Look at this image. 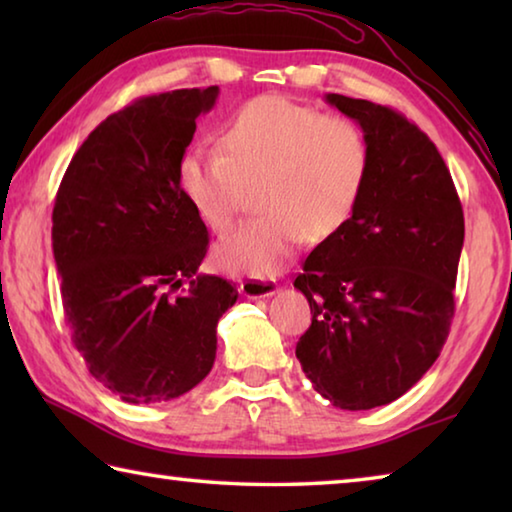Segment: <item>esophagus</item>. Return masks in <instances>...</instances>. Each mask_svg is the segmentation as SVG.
Here are the masks:
<instances>
[{"instance_id":"1","label":"esophagus","mask_w":512,"mask_h":512,"mask_svg":"<svg viewBox=\"0 0 512 512\" xmlns=\"http://www.w3.org/2000/svg\"><path fill=\"white\" fill-rule=\"evenodd\" d=\"M241 293L246 298H268L277 293V282L271 280V277H262V275H248L244 282H241Z\"/></svg>"}]
</instances>
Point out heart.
Wrapping results in <instances>:
<instances>
[{
  "instance_id": "obj_1",
  "label": "heart",
  "mask_w": 512,
  "mask_h": 512,
  "mask_svg": "<svg viewBox=\"0 0 512 512\" xmlns=\"http://www.w3.org/2000/svg\"><path fill=\"white\" fill-rule=\"evenodd\" d=\"M370 173L361 128L291 99L259 97L221 131V151L192 149L178 164L189 205L212 230H228L259 185L264 214L239 223L216 246L225 268L273 275L311 237H334L357 210Z\"/></svg>"
}]
</instances>
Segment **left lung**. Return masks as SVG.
<instances>
[{
	"instance_id": "obj_1",
	"label": "left lung",
	"mask_w": 512,
	"mask_h": 512,
	"mask_svg": "<svg viewBox=\"0 0 512 512\" xmlns=\"http://www.w3.org/2000/svg\"><path fill=\"white\" fill-rule=\"evenodd\" d=\"M327 103L361 126L370 173L350 221L293 282L314 314L296 357L325 400L366 411L402 397L443 350L465 221L443 155L413 121L343 94Z\"/></svg>"
}]
</instances>
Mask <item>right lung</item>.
I'll list each match as a JSON object with an SVG mask.
<instances>
[{"instance_id": "add662e5", "label": "right lung", "mask_w": 512, "mask_h": 512, "mask_svg": "<svg viewBox=\"0 0 512 512\" xmlns=\"http://www.w3.org/2000/svg\"><path fill=\"white\" fill-rule=\"evenodd\" d=\"M219 88L135 99L94 128L58 187L54 246L65 320L90 375L131 404L207 377L237 284L198 273L210 237L178 164Z\"/></svg>"}]
</instances>
